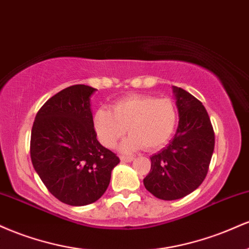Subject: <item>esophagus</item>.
Segmentation results:
<instances>
[{
  "label": "esophagus",
  "mask_w": 249,
  "mask_h": 249,
  "mask_svg": "<svg viewBox=\"0 0 249 249\" xmlns=\"http://www.w3.org/2000/svg\"><path fill=\"white\" fill-rule=\"evenodd\" d=\"M133 157H126V156H121V160L123 162H130L133 160Z\"/></svg>",
  "instance_id": "1"
}]
</instances>
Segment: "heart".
I'll list each match as a JSON object with an SVG mask.
<instances>
[{"mask_svg":"<svg viewBox=\"0 0 249 249\" xmlns=\"http://www.w3.org/2000/svg\"><path fill=\"white\" fill-rule=\"evenodd\" d=\"M177 124V108L170 98L148 95H130L117 101L111 111L101 107L93 115L97 138L105 147H113L126 133L123 151H148L164 146Z\"/></svg>","mask_w":249,"mask_h":249,"instance_id":"obj_1","label":"heart"}]
</instances>
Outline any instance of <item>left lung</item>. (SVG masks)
Segmentation results:
<instances>
[{"instance_id": "left-lung-1", "label": "left lung", "mask_w": 249, "mask_h": 249, "mask_svg": "<svg viewBox=\"0 0 249 249\" xmlns=\"http://www.w3.org/2000/svg\"><path fill=\"white\" fill-rule=\"evenodd\" d=\"M179 124L166 147L151 158L144 186L162 200L184 198L206 178L214 151V131L202 103L181 88L173 87Z\"/></svg>"}]
</instances>
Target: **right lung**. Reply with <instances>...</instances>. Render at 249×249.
<instances>
[{
  "mask_svg": "<svg viewBox=\"0 0 249 249\" xmlns=\"http://www.w3.org/2000/svg\"><path fill=\"white\" fill-rule=\"evenodd\" d=\"M95 91L83 84L59 91L39 108L31 130L34 168L48 191L71 206L101 198L119 162L97 141L90 107Z\"/></svg>",
  "mask_w": 249,
  "mask_h": 249,
  "instance_id": "add662e5",
  "label": "right lung"
}]
</instances>
